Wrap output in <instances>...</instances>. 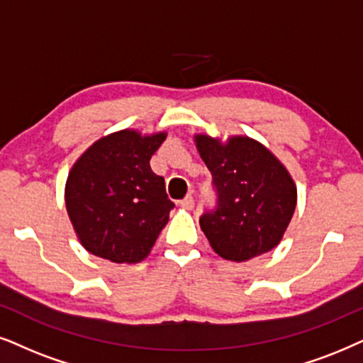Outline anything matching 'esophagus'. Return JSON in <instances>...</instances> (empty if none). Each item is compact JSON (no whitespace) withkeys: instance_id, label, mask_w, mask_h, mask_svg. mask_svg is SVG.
<instances>
[{"instance_id":"1","label":"esophagus","mask_w":363,"mask_h":363,"mask_svg":"<svg viewBox=\"0 0 363 363\" xmlns=\"http://www.w3.org/2000/svg\"><path fill=\"white\" fill-rule=\"evenodd\" d=\"M179 204H181L182 208H186V209H192V208H194V197H192L191 194H187Z\"/></svg>"}]
</instances>
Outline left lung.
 Wrapping results in <instances>:
<instances>
[{
  "instance_id": "left-lung-1",
  "label": "left lung",
  "mask_w": 363,
  "mask_h": 363,
  "mask_svg": "<svg viewBox=\"0 0 363 363\" xmlns=\"http://www.w3.org/2000/svg\"><path fill=\"white\" fill-rule=\"evenodd\" d=\"M197 149L213 176L216 203L199 224L224 259L247 261L272 251L296 206V187L281 162L258 142L233 137L228 144L197 135Z\"/></svg>"
}]
</instances>
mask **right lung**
Returning <instances> with one entry per match:
<instances>
[{"label": "right lung", "instance_id": "right-lung-1", "mask_svg": "<svg viewBox=\"0 0 363 363\" xmlns=\"http://www.w3.org/2000/svg\"><path fill=\"white\" fill-rule=\"evenodd\" d=\"M166 134L122 130L95 142L68 174L65 204L89 253L139 263L169 221L174 203L149 160Z\"/></svg>", "mask_w": 363, "mask_h": 363}]
</instances>
